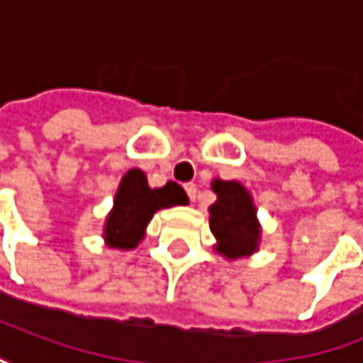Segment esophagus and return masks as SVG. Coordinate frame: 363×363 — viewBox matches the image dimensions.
<instances>
[{"mask_svg":"<svg viewBox=\"0 0 363 363\" xmlns=\"http://www.w3.org/2000/svg\"><path fill=\"white\" fill-rule=\"evenodd\" d=\"M186 194H188V198H190V200H196V196H198V188H196L194 184H186Z\"/></svg>","mask_w":363,"mask_h":363,"instance_id":"obj_1","label":"esophagus"}]
</instances>
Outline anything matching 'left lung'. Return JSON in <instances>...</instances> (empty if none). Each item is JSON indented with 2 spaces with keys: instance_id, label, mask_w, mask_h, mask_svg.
<instances>
[{
  "instance_id": "left-lung-1",
  "label": "left lung",
  "mask_w": 363,
  "mask_h": 363,
  "mask_svg": "<svg viewBox=\"0 0 363 363\" xmlns=\"http://www.w3.org/2000/svg\"><path fill=\"white\" fill-rule=\"evenodd\" d=\"M216 202L208 208L214 251L225 259H243L259 251L262 225L251 191L237 179H212Z\"/></svg>"
}]
</instances>
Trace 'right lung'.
<instances>
[{
  "label": "right lung",
  "instance_id": "obj_1",
  "mask_svg": "<svg viewBox=\"0 0 363 363\" xmlns=\"http://www.w3.org/2000/svg\"><path fill=\"white\" fill-rule=\"evenodd\" d=\"M188 196L177 184L167 182L163 188H151L147 175L140 169H130L122 175L114 196V206L104 223V241L112 249H135L147 235L157 210L184 206Z\"/></svg>",
  "mask_w": 363,
  "mask_h": 363
}]
</instances>
